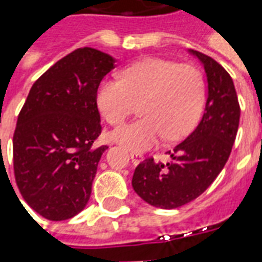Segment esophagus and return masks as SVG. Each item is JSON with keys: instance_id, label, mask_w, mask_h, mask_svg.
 I'll return each mask as SVG.
<instances>
[{"instance_id": "esophagus-1", "label": "esophagus", "mask_w": 262, "mask_h": 262, "mask_svg": "<svg viewBox=\"0 0 262 262\" xmlns=\"http://www.w3.org/2000/svg\"><path fill=\"white\" fill-rule=\"evenodd\" d=\"M130 159H132V163H133L135 165H137L142 163L144 157H143V154L140 153H130Z\"/></svg>"}]
</instances>
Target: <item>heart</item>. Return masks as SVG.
Instances as JSON below:
<instances>
[{"label":"heart","instance_id":"heart-1","mask_svg":"<svg viewBox=\"0 0 262 262\" xmlns=\"http://www.w3.org/2000/svg\"><path fill=\"white\" fill-rule=\"evenodd\" d=\"M142 102L143 118L112 132L130 151H146L163 137L176 140L196 125L205 103V81L193 66L147 59L122 71V80H103L97 106L111 125H119Z\"/></svg>","mask_w":262,"mask_h":262}]
</instances>
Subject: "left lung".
<instances>
[{
    "label": "left lung",
    "mask_w": 262,
    "mask_h": 262,
    "mask_svg": "<svg viewBox=\"0 0 262 262\" xmlns=\"http://www.w3.org/2000/svg\"><path fill=\"white\" fill-rule=\"evenodd\" d=\"M188 52L201 61L206 74L205 114L195 130L168 151L170 163L146 159L132 180L135 192L160 209L180 208L210 187L229 160L238 129L240 106L229 73L206 54Z\"/></svg>",
    "instance_id": "1"
}]
</instances>
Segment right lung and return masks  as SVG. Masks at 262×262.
I'll return each mask as SVG.
<instances>
[{
	"label": "right lung",
	"mask_w": 262,
	"mask_h": 262,
	"mask_svg": "<svg viewBox=\"0 0 262 262\" xmlns=\"http://www.w3.org/2000/svg\"><path fill=\"white\" fill-rule=\"evenodd\" d=\"M116 60L92 48L67 54L32 85L12 140L15 181L45 219L66 220L85 208L106 146L101 135L98 86Z\"/></svg>",
	"instance_id": "add662e5"
}]
</instances>
